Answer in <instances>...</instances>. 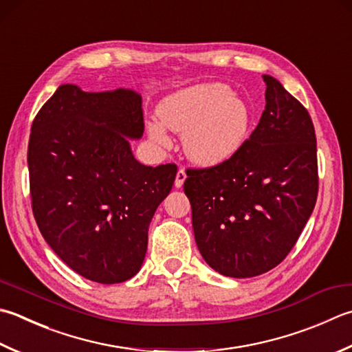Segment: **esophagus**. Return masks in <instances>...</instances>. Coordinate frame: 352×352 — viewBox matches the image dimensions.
<instances>
[{"mask_svg": "<svg viewBox=\"0 0 352 352\" xmlns=\"http://www.w3.org/2000/svg\"><path fill=\"white\" fill-rule=\"evenodd\" d=\"M186 170L184 169H178L177 172V177H175V188H182V186L184 184V180H186Z\"/></svg>", "mask_w": 352, "mask_h": 352, "instance_id": "obj_1", "label": "esophagus"}]
</instances>
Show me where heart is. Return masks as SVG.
Instances as JSON below:
<instances>
[{"instance_id": "obj_1", "label": "heart", "mask_w": 352, "mask_h": 352, "mask_svg": "<svg viewBox=\"0 0 352 352\" xmlns=\"http://www.w3.org/2000/svg\"><path fill=\"white\" fill-rule=\"evenodd\" d=\"M157 117L160 122L146 123L149 139L169 148L166 129L182 134L186 155L201 168L232 160L249 140L254 120L250 103L219 82L170 93L158 103Z\"/></svg>"}]
</instances>
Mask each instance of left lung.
<instances>
[{"instance_id": "obj_1", "label": "left lung", "mask_w": 352, "mask_h": 352, "mask_svg": "<svg viewBox=\"0 0 352 352\" xmlns=\"http://www.w3.org/2000/svg\"><path fill=\"white\" fill-rule=\"evenodd\" d=\"M263 79L265 109L244 148L219 166L186 172L198 250L229 278H253L280 264L318 198L311 117L278 79Z\"/></svg>"}]
</instances>
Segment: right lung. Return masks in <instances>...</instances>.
Here are the masks:
<instances>
[{"label": "right lung", "mask_w": 352, "mask_h": 352, "mask_svg": "<svg viewBox=\"0 0 352 352\" xmlns=\"http://www.w3.org/2000/svg\"><path fill=\"white\" fill-rule=\"evenodd\" d=\"M142 96L60 85L32 125L34 219L47 244L80 276L119 284L139 273L148 229L174 184L175 164L144 166L129 140L143 135Z\"/></svg>", "instance_id": "obj_1"}]
</instances>
